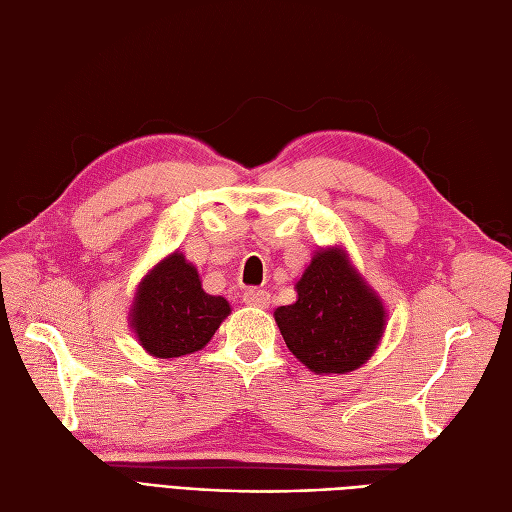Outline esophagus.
<instances>
[{"instance_id": "1", "label": "esophagus", "mask_w": 512, "mask_h": 512, "mask_svg": "<svg viewBox=\"0 0 512 512\" xmlns=\"http://www.w3.org/2000/svg\"><path fill=\"white\" fill-rule=\"evenodd\" d=\"M269 301H271V294L267 290H262V288H250V290L243 292V303L245 305L265 309V307H269Z\"/></svg>"}]
</instances>
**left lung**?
<instances>
[{"label": "left lung", "mask_w": 512, "mask_h": 512, "mask_svg": "<svg viewBox=\"0 0 512 512\" xmlns=\"http://www.w3.org/2000/svg\"><path fill=\"white\" fill-rule=\"evenodd\" d=\"M297 301L273 316L288 350L318 376L363 367L386 331V305L344 245L320 247L294 284Z\"/></svg>", "instance_id": "obj_1"}]
</instances>
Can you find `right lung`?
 <instances>
[{"label": "right lung", "mask_w": 512, "mask_h": 512, "mask_svg": "<svg viewBox=\"0 0 512 512\" xmlns=\"http://www.w3.org/2000/svg\"><path fill=\"white\" fill-rule=\"evenodd\" d=\"M230 314V303L203 290L198 269L175 250L138 282L128 324L141 348L156 359L203 350Z\"/></svg>", "instance_id": "right-lung-1"}]
</instances>
